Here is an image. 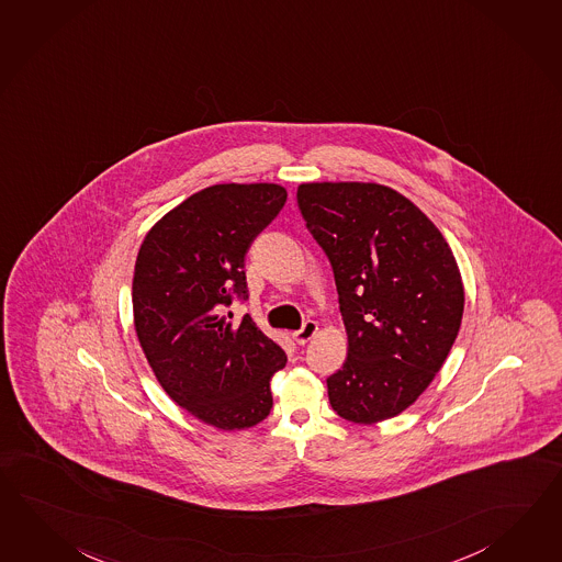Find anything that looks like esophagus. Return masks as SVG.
Listing matches in <instances>:
<instances>
[{
  "label": "esophagus",
  "mask_w": 562,
  "mask_h": 562,
  "mask_svg": "<svg viewBox=\"0 0 562 562\" xmlns=\"http://www.w3.org/2000/svg\"><path fill=\"white\" fill-rule=\"evenodd\" d=\"M315 334H317V322L307 319V322L301 326V329L293 331V339L303 346V344H307L310 339L314 338Z\"/></svg>",
  "instance_id": "obj_1"
}]
</instances>
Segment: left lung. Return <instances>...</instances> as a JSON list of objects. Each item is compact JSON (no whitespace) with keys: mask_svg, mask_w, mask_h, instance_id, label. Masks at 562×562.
I'll use <instances>...</instances> for the list:
<instances>
[{"mask_svg":"<svg viewBox=\"0 0 562 562\" xmlns=\"http://www.w3.org/2000/svg\"><path fill=\"white\" fill-rule=\"evenodd\" d=\"M297 206L329 259L348 331L329 405L364 425L396 417L456 341L465 301L456 257L411 200L380 183H301Z\"/></svg>","mask_w":562,"mask_h":562,"instance_id":"left-lung-1","label":"left lung"}]
</instances>
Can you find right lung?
<instances>
[{"label":"right lung","mask_w":562,"mask_h":562,"mask_svg":"<svg viewBox=\"0 0 562 562\" xmlns=\"http://www.w3.org/2000/svg\"><path fill=\"white\" fill-rule=\"evenodd\" d=\"M288 202L277 183H218L183 200L147 233L133 274L145 358L171 401L224 431L271 413L269 382L288 356L250 315L245 255Z\"/></svg>","instance_id":"right-lung-1"}]
</instances>
